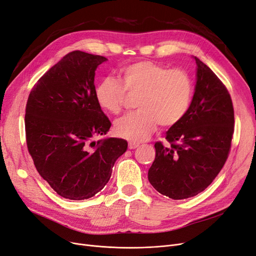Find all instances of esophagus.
Listing matches in <instances>:
<instances>
[{"label":"esophagus","mask_w":256,"mask_h":256,"mask_svg":"<svg viewBox=\"0 0 256 256\" xmlns=\"http://www.w3.org/2000/svg\"><path fill=\"white\" fill-rule=\"evenodd\" d=\"M138 142H130L129 144H128V148H129L130 150H132V149H136V148H138Z\"/></svg>","instance_id":"1"}]
</instances>
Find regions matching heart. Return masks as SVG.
<instances>
[{
    "label": "heart",
    "mask_w": 256,
    "mask_h": 256,
    "mask_svg": "<svg viewBox=\"0 0 256 256\" xmlns=\"http://www.w3.org/2000/svg\"><path fill=\"white\" fill-rule=\"evenodd\" d=\"M122 83L116 78H102L94 90L98 106L118 114L129 94L138 96V110L116 122V134L131 142L147 140L160 125L178 124L191 106L193 83L185 70L169 69L150 60L126 65L120 70Z\"/></svg>",
    "instance_id": "obj_1"
}]
</instances>
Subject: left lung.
Segmentation results:
<instances>
[{
	"label": "left lung",
	"instance_id": "obj_1",
	"mask_svg": "<svg viewBox=\"0 0 256 256\" xmlns=\"http://www.w3.org/2000/svg\"><path fill=\"white\" fill-rule=\"evenodd\" d=\"M191 106L166 132L169 147L156 142L148 171L151 185L162 196L185 200L198 196L226 162L234 131V111L227 88L200 58Z\"/></svg>",
	"mask_w": 256,
	"mask_h": 256
}]
</instances>
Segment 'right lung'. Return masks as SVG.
<instances>
[{
	"instance_id": "add662e5",
	"label": "right lung",
	"mask_w": 256,
	"mask_h": 256,
	"mask_svg": "<svg viewBox=\"0 0 256 256\" xmlns=\"http://www.w3.org/2000/svg\"><path fill=\"white\" fill-rule=\"evenodd\" d=\"M106 60L72 51L38 80L28 96V151L40 176L68 200H87L103 189L128 147L122 138L94 140L111 127L94 96L96 70Z\"/></svg>"
}]
</instances>
